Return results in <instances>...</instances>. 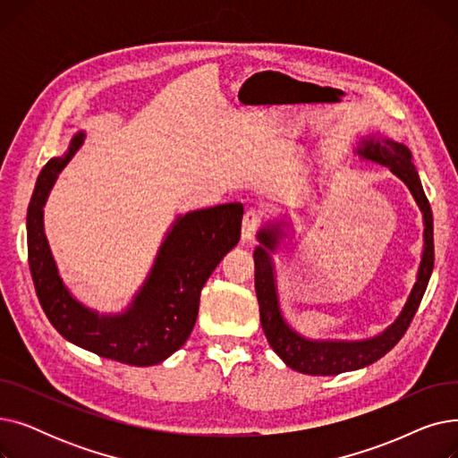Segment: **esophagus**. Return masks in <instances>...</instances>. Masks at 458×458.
<instances>
[{
    "label": "esophagus",
    "mask_w": 458,
    "mask_h": 458,
    "mask_svg": "<svg viewBox=\"0 0 458 458\" xmlns=\"http://www.w3.org/2000/svg\"><path fill=\"white\" fill-rule=\"evenodd\" d=\"M258 226H259V213L254 211V209L247 211L243 215V223H242V242L243 243L250 242V239L256 233V230H258Z\"/></svg>",
    "instance_id": "obj_1"
}]
</instances>
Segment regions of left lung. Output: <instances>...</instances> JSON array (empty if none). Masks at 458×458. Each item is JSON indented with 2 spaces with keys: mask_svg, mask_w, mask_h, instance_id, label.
Here are the masks:
<instances>
[{
  "mask_svg": "<svg viewBox=\"0 0 458 458\" xmlns=\"http://www.w3.org/2000/svg\"><path fill=\"white\" fill-rule=\"evenodd\" d=\"M352 156L362 161H371L388 166L412 192V197L423 215V250L416 273V282L408 293L399 316L382 332L362 340H318L306 338L297 332L280 308L278 280L275 256L292 247L295 237L293 221L287 215L278 219H269L261 225L256 237L259 245L254 249V287L259 304V321L266 332V338L273 351L282 358V362L304 375H340L371 366L382 358L403 338L408 325L416 316V310L423 299L427 284L435 267V237H432V211L425 191L421 187L420 174L412 163V152L386 137L380 131L366 133L358 139Z\"/></svg>",
  "mask_w": 458,
  "mask_h": 458,
  "instance_id": "obj_1",
  "label": "left lung"
}]
</instances>
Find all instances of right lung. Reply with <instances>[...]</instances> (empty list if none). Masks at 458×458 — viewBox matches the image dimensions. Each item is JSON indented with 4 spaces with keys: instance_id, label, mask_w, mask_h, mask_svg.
<instances>
[{
    "instance_id": "add662e5",
    "label": "right lung",
    "mask_w": 458,
    "mask_h": 458,
    "mask_svg": "<svg viewBox=\"0 0 458 458\" xmlns=\"http://www.w3.org/2000/svg\"><path fill=\"white\" fill-rule=\"evenodd\" d=\"M85 137V131H78L66 152L47 161L37 178L28 209V252L35 290L44 314L70 344L120 364L156 366L191 335L206 280L242 235L243 206L230 202L176 215L128 306L114 314L94 310L63 282L44 232L47 197Z\"/></svg>"
}]
</instances>
